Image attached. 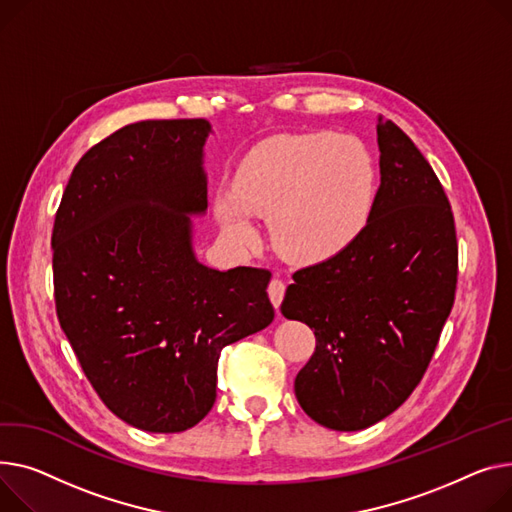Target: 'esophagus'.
Returning <instances> with one entry per match:
<instances>
[{
  "label": "esophagus",
  "mask_w": 512,
  "mask_h": 512,
  "mask_svg": "<svg viewBox=\"0 0 512 512\" xmlns=\"http://www.w3.org/2000/svg\"><path fill=\"white\" fill-rule=\"evenodd\" d=\"M267 294H269V300H271V304L276 306V311L280 309V304H282V300H284V294H286V284L282 282V280H278V278H274L269 282V286H267Z\"/></svg>",
  "instance_id": "obj_1"
}]
</instances>
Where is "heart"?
Returning <instances> with one entry per match:
<instances>
[{
    "label": "heart",
    "instance_id": "1",
    "mask_svg": "<svg viewBox=\"0 0 512 512\" xmlns=\"http://www.w3.org/2000/svg\"><path fill=\"white\" fill-rule=\"evenodd\" d=\"M377 175L366 146L335 131L284 133L238 166L232 193H218L214 214L236 243L251 245V216L271 218L276 251L315 265L348 251L374 208Z\"/></svg>",
    "mask_w": 512,
    "mask_h": 512
}]
</instances>
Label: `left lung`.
Masks as SVG:
<instances>
[{
  "label": "left lung",
  "mask_w": 512,
  "mask_h": 512,
  "mask_svg": "<svg viewBox=\"0 0 512 512\" xmlns=\"http://www.w3.org/2000/svg\"><path fill=\"white\" fill-rule=\"evenodd\" d=\"M381 187L358 241L298 269L282 315L315 329L317 348L294 393L317 424L354 432L412 395L455 300L457 236L432 166L393 123L379 119Z\"/></svg>",
  "instance_id": "1"
}]
</instances>
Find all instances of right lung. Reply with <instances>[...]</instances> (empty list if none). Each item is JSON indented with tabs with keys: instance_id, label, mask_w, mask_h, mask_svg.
I'll use <instances>...</instances> for the list:
<instances>
[{
	"instance_id": "1",
	"label": "right lung",
	"mask_w": 512,
	"mask_h": 512,
	"mask_svg": "<svg viewBox=\"0 0 512 512\" xmlns=\"http://www.w3.org/2000/svg\"><path fill=\"white\" fill-rule=\"evenodd\" d=\"M206 119L131 123L90 148L55 216L63 333L98 397L146 432H183L216 401L224 346L274 321L271 274L197 261L208 210Z\"/></svg>"
}]
</instances>
